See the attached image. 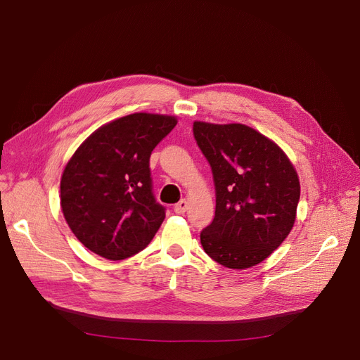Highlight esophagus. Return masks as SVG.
Masks as SVG:
<instances>
[{
	"mask_svg": "<svg viewBox=\"0 0 360 360\" xmlns=\"http://www.w3.org/2000/svg\"><path fill=\"white\" fill-rule=\"evenodd\" d=\"M186 210H188V201L186 200H180L176 205H174V212L179 213V214H183Z\"/></svg>",
	"mask_w": 360,
	"mask_h": 360,
	"instance_id": "obj_1",
	"label": "esophagus"
}]
</instances>
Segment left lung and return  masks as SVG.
<instances>
[{
	"label": "left lung",
	"instance_id": "8db88e82",
	"mask_svg": "<svg viewBox=\"0 0 360 360\" xmlns=\"http://www.w3.org/2000/svg\"><path fill=\"white\" fill-rule=\"evenodd\" d=\"M210 163L216 212L201 231L205 254L228 269H248L285 240L296 221L300 183L274 141L245 124L193 123Z\"/></svg>",
	"mask_w": 360,
	"mask_h": 360
}]
</instances>
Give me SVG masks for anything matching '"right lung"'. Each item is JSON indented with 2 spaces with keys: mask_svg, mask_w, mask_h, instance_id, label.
Instances as JSON below:
<instances>
[{
  "mask_svg": "<svg viewBox=\"0 0 360 360\" xmlns=\"http://www.w3.org/2000/svg\"><path fill=\"white\" fill-rule=\"evenodd\" d=\"M176 117L136 112L122 117L86 138L64 168L61 210L76 238L108 259L143 250L165 219L153 195L151 151Z\"/></svg>",
  "mask_w": 360,
  "mask_h": 360,
  "instance_id": "add662e5",
  "label": "right lung"
}]
</instances>
